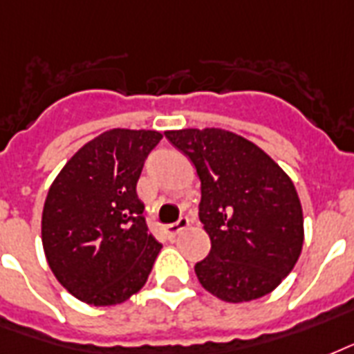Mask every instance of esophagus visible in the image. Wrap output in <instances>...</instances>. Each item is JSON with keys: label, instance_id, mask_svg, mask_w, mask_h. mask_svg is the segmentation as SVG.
I'll return each instance as SVG.
<instances>
[{"label": "esophagus", "instance_id": "esophagus-1", "mask_svg": "<svg viewBox=\"0 0 354 354\" xmlns=\"http://www.w3.org/2000/svg\"><path fill=\"white\" fill-rule=\"evenodd\" d=\"M188 223H190V220H188V218H180L177 223H171V225L164 227V232H166V236L168 238H175L180 231H185L186 227H188Z\"/></svg>", "mask_w": 354, "mask_h": 354}]
</instances>
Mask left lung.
<instances>
[{"instance_id": "obj_1", "label": "left lung", "mask_w": 354, "mask_h": 354, "mask_svg": "<svg viewBox=\"0 0 354 354\" xmlns=\"http://www.w3.org/2000/svg\"><path fill=\"white\" fill-rule=\"evenodd\" d=\"M201 180L199 220L210 253L196 264L201 286L243 303L270 294L294 270L305 231L294 183L259 146L225 129L166 131Z\"/></svg>"}]
</instances>
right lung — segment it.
I'll use <instances>...</instances> for the list:
<instances>
[{"instance_id": "add662e5", "label": "right lung", "mask_w": 354, "mask_h": 354, "mask_svg": "<svg viewBox=\"0 0 354 354\" xmlns=\"http://www.w3.org/2000/svg\"><path fill=\"white\" fill-rule=\"evenodd\" d=\"M158 131L111 129L84 144L49 186L42 212L48 264L73 297L111 306L136 294L160 243L149 234L136 183Z\"/></svg>"}]
</instances>
